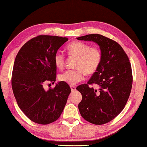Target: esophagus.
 Wrapping results in <instances>:
<instances>
[{
    "mask_svg": "<svg viewBox=\"0 0 147 147\" xmlns=\"http://www.w3.org/2000/svg\"><path fill=\"white\" fill-rule=\"evenodd\" d=\"M71 89L72 92H73V91H75L76 90V86H71Z\"/></svg>",
    "mask_w": 147,
    "mask_h": 147,
    "instance_id": "obj_1",
    "label": "esophagus"
}]
</instances>
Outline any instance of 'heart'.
I'll list each match as a JSON object with an SVG mask.
<instances>
[{
    "label": "heart",
    "mask_w": 147,
    "mask_h": 147,
    "mask_svg": "<svg viewBox=\"0 0 147 147\" xmlns=\"http://www.w3.org/2000/svg\"><path fill=\"white\" fill-rule=\"evenodd\" d=\"M69 55L77 57L74 70H67L59 76L60 81L70 85L76 84L84 78V73L91 75L98 69L102 59V53L98 48L91 47L90 44L75 41L67 46ZM55 65L61 69L64 67L65 57L63 53L57 52L53 57Z\"/></svg>",
    "instance_id": "b5f03b06"
}]
</instances>
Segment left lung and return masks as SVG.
<instances>
[{
	"label": "left lung",
	"mask_w": 147,
	"mask_h": 147,
	"mask_svg": "<svg viewBox=\"0 0 147 147\" xmlns=\"http://www.w3.org/2000/svg\"><path fill=\"white\" fill-rule=\"evenodd\" d=\"M76 38L97 43L102 53L98 69L87 84L76 88L82 96L79 111L84 119L92 124H106L122 111L131 93L133 76L129 58L119 44L101 34ZM94 83L99 86L97 91L89 86Z\"/></svg>",
	"instance_id": "obj_1"
}]
</instances>
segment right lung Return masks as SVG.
Wrapping results in <instances>:
<instances>
[{
    "label": "right lung",
    "mask_w": 147,
    "mask_h": 147,
    "mask_svg": "<svg viewBox=\"0 0 147 147\" xmlns=\"http://www.w3.org/2000/svg\"><path fill=\"white\" fill-rule=\"evenodd\" d=\"M68 40L66 37L39 35L27 42L13 64L11 87L18 106L32 122L49 124L61 116L71 92L68 84L59 82L46 91L44 84L56 80L53 57Z\"/></svg>",
    "instance_id": "right-lung-1"
}]
</instances>
